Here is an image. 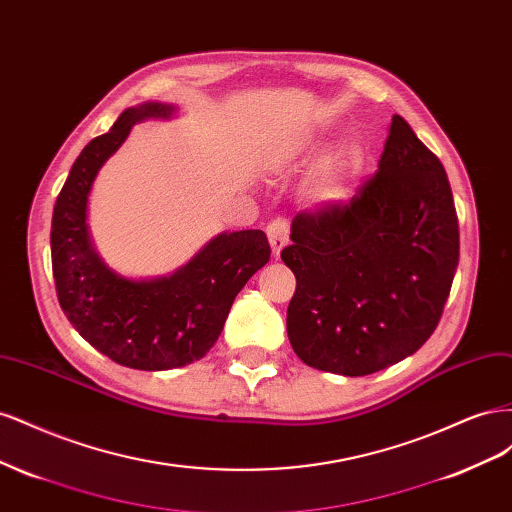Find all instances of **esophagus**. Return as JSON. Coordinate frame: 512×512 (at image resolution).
Returning a JSON list of instances; mask_svg holds the SVG:
<instances>
[{"label": "esophagus", "mask_w": 512, "mask_h": 512, "mask_svg": "<svg viewBox=\"0 0 512 512\" xmlns=\"http://www.w3.org/2000/svg\"><path fill=\"white\" fill-rule=\"evenodd\" d=\"M288 235H290V224H288V220L275 218V220L269 222V226H267V237H269V243H271V250H273V256H275V258L280 256V252L284 250V245L288 243Z\"/></svg>", "instance_id": "esophagus-1"}]
</instances>
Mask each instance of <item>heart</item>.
<instances>
[{
  "instance_id": "obj_1",
  "label": "heart",
  "mask_w": 512,
  "mask_h": 512,
  "mask_svg": "<svg viewBox=\"0 0 512 512\" xmlns=\"http://www.w3.org/2000/svg\"><path fill=\"white\" fill-rule=\"evenodd\" d=\"M320 147L322 145L318 138H303L297 147L290 149L286 160L305 162L309 158H314ZM363 166L365 151L359 143H348L344 147H339L337 151L329 153V156L314 168V173L309 175L303 188V198L316 209H327L342 203L348 196L354 179L361 175Z\"/></svg>"
}]
</instances>
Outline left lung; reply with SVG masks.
<instances>
[{
	"label": "left lung",
	"mask_w": 512,
	"mask_h": 512,
	"mask_svg": "<svg viewBox=\"0 0 512 512\" xmlns=\"http://www.w3.org/2000/svg\"><path fill=\"white\" fill-rule=\"evenodd\" d=\"M282 260L297 277L286 329L299 359L342 376L404 361L436 331L459 265L442 162L393 115L378 162L350 203L299 213Z\"/></svg>",
	"instance_id": "obj_1"
}]
</instances>
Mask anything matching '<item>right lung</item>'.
I'll return each mask as SVG.
<instances>
[{
  "label": "right lung",
  "mask_w": 512,
  "mask_h": 512,
  "mask_svg": "<svg viewBox=\"0 0 512 512\" xmlns=\"http://www.w3.org/2000/svg\"><path fill=\"white\" fill-rule=\"evenodd\" d=\"M173 113L175 106L160 102L123 111L115 126L96 136L72 164L51 224L53 277L66 318L108 359L145 371L203 359L218 342L239 290L271 258L265 232L239 230L211 239L168 277L138 282L104 265L87 228L91 185L136 121Z\"/></svg>",
  "instance_id": "obj_1"
}]
</instances>
